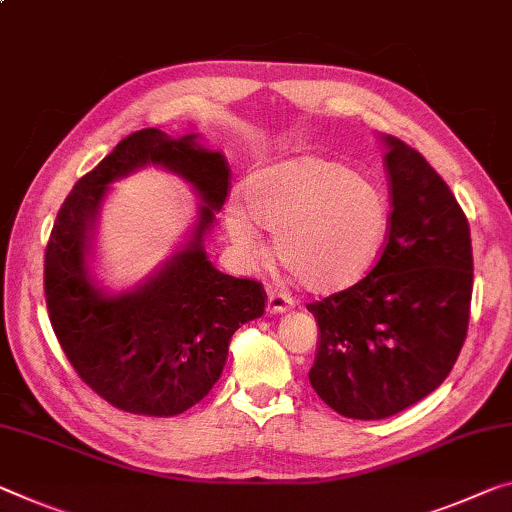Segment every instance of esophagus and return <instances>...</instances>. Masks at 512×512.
<instances>
[{
    "label": "esophagus",
    "instance_id": "obj_1",
    "mask_svg": "<svg viewBox=\"0 0 512 512\" xmlns=\"http://www.w3.org/2000/svg\"><path fill=\"white\" fill-rule=\"evenodd\" d=\"M294 307V298L285 291H269V300H266V310L271 314H282Z\"/></svg>",
    "mask_w": 512,
    "mask_h": 512
}]
</instances>
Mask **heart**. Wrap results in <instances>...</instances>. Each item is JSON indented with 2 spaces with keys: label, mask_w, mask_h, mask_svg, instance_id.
Instances as JSON below:
<instances>
[{
  "label": "heart",
  "mask_w": 512,
  "mask_h": 512,
  "mask_svg": "<svg viewBox=\"0 0 512 512\" xmlns=\"http://www.w3.org/2000/svg\"><path fill=\"white\" fill-rule=\"evenodd\" d=\"M383 186L342 161L303 154L257 168L241 189V207L225 212V232L243 257L264 253L259 232L273 234V253L314 291L337 294L367 275L389 232Z\"/></svg>",
  "instance_id": "obj_1"
}]
</instances>
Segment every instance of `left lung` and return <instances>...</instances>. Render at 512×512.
<instances>
[{
	"instance_id": "left-lung-1",
	"label": "left lung",
	"mask_w": 512,
	"mask_h": 512,
	"mask_svg": "<svg viewBox=\"0 0 512 512\" xmlns=\"http://www.w3.org/2000/svg\"><path fill=\"white\" fill-rule=\"evenodd\" d=\"M387 243L367 278L307 310L319 323L310 383L339 415L385 419L444 383L467 337L474 259L456 196L417 150L383 136Z\"/></svg>"
}]
</instances>
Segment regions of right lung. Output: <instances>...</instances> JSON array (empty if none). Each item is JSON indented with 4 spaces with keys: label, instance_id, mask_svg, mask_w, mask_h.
<instances>
[{
    "label": "right lung",
    "instance_id": "add662e5",
    "mask_svg": "<svg viewBox=\"0 0 512 512\" xmlns=\"http://www.w3.org/2000/svg\"><path fill=\"white\" fill-rule=\"evenodd\" d=\"M145 165L192 184L203 202L199 221L161 270L109 295L90 273L94 221L108 184ZM227 184V159L202 148L198 134L170 139L150 127L129 134L81 177L56 214L45 250L47 312L79 378L113 408L182 415L221 378L234 332L264 314V287L214 269L205 253Z\"/></svg>",
    "mask_w": 512,
    "mask_h": 512
}]
</instances>
